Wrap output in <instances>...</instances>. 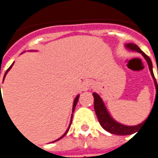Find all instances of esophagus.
Segmentation results:
<instances>
[{
  "instance_id": "34e87169",
  "label": "esophagus",
  "mask_w": 158,
  "mask_h": 158,
  "mask_svg": "<svg viewBox=\"0 0 158 158\" xmlns=\"http://www.w3.org/2000/svg\"><path fill=\"white\" fill-rule=\"evenodd\" d=\"M94 85V81L92 80H86L81 84V89L82 91H88Z\"/></svg>"
}]
</instances>
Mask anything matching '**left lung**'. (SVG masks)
Listing matches in <instances>:
<instances>
[{"label":"left lung","mask_w":158,"mask_h":158,"mask_svg":"<svg viewBox=\"0 0 158 158\" xmlns=\"http://www.w3.org/2000/svg\"><path fill=\"white\" fill-rule=\"evenodd\" d=\"M125 46L127 48V50L131 51V52H139L142 54V56L144 57V59L146 60L149 66V69L151 71L152 74V77L154 80V84H155V88H156V97H158V84L156 82L155 77H154V74H153V69H152V63L151 58L145 55L141 50L140 48L137 45V44H133V43H128V44H125ZM94 96V111H95V114L97 116L98 120L101 124V126L104 130H106V131L110 132L112 134H115V135H130L132 134L136 131H138V128L139 127H141L143 123L146 122L148 117L145 120H143V122L140 123L139 125H136V126H126V125H123L121 123L118 122L114 119L110 114L108 113V111L106 109V106H105V103L102 101V97L98 94L97 93L94 92L93 93ZM155 100V101H156ZM150 116V115H149Z\"/></svg>","instance_id":"left-lung-1"}]
</instances>
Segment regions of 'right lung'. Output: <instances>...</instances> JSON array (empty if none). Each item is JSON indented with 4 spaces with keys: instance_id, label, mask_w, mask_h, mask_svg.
<instances>
[{
    "instance_id": "add662e5",
    "label": "right lung",
    "mask_w": 158,
    "mask_h": 158,
    "mask_svg": "<svg viewBox=\"0 0 158 158\" xmlns=\"http://www.w3.org/2000/svg\"><path fill=\"white\" fill-rule=\"evenodd\" d=\"M30 52H35V51H30ZM14 64L15 63H13L12 64V65H11L10 67L9 68L7 69V70L6 71V73H5V75H4V77H3V81H4V78H5V77H6V75L7 74V72L9 71L11 69V68H12V66L14 65ZM79 96H80V94H77V97L75 98V100H74V102H73V106H72V114H71V118H70V122H69V127H68V129L66 130V131L64 132V134L63 136H61L60 138L59 139H57L56 140H55V141H53V142H56V141H57V140H59V139H61L62 138H64L66 134H67V132H68L69 131V127H70V125H71V122H72V117H73V113H74V110H75V108H76V106H77V102H78V99H79ZM2 102H3V101H2H2H1V106H2ZM4 104V103H3Z\"/></svg>"
}]
</instances>
